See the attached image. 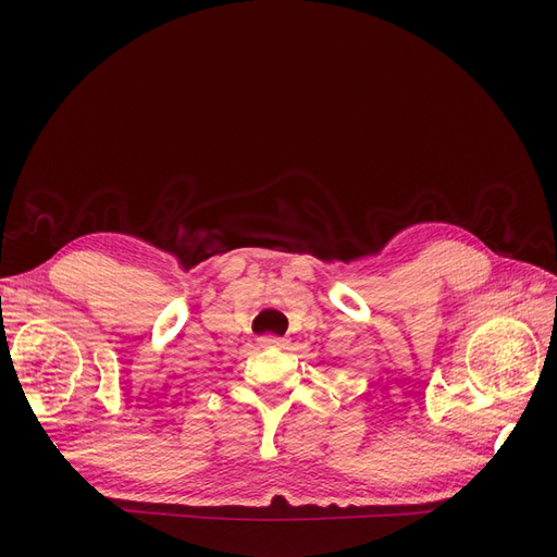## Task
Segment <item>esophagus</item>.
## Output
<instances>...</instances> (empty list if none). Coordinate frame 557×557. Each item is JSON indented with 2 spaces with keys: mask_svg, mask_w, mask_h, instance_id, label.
<instances>
[{
  "mask_svg": "<svg viewBox=\"0 0 557 557\" xmlns=\"http://www.w3.org/2000/svg\"><path fill=\"white\" fill-rule=\"evenodd\" d=\"M260 344H262V346H285V344H288V342H285L283 336L267 334V336H260Z\"/></svg>",
  "mask_w": 557,
  "mask_h": 557,
  "instance_id": "1",
  "label": "esophagus"
}]
</instances>
